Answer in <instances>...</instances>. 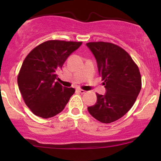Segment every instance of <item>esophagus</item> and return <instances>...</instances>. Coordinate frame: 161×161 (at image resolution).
Wrapping results in <instances>:
<instances>
[{
	"instance_id": "esophagus-1",
	"label": "esophagus",
	"mask_w": 161,
	"mask_h": 161,
	"mask_svg": "<svg viewBox=\"0 0 161 161\" xmlns=\"http://www.w3.org/2000/svg\"><path fill=\"white\" fill-rule=\"evenodd\" d=\"M77 92H79L80 94H85V93H86V91H84V90H82V89H79V88L77 89Z\"/></svg>"
}]
</instances>
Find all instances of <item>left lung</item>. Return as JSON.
<instances>
[{
  "instance_id": "left-lung-1",
  "label": "left lung",
  "mask_w": 161,
  "mask_h": 161,
  "mask_svg": "<svg viewBox=\"0 0 161 161\" xmlns=\"http://www.w3.org/2000/svg\"><path fill=\"white\" fill-rule=\"evenodd\" d=\"M97 62L106 92L97 95V102L88 107L97 120L110 123L123 116L133 106L142 88L138 67L125 50L108 42L86 44Z\"/></svg>"
}]
</instances>
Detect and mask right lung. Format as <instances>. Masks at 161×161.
Instances as JSON below:
<instances>
[{
    "label": "right lung",
    "instance_id": "right-lung-1",
    "mask_svg": "<svg viewBox=\"0 0 161 161\" xmlns=\"http://www.w3.org/2000/svg\"><path fill=\"white\" fill-rule=\"evenodd\" d=\"M81 45L82 42L47 41L35 47L25 57L17 82L25 104L35 115L47 119L65 108L75 89L56 82L57 73Z\"/></svg>",
    "mask_w": 161,
    "mask_h": 161
}]
</instances>
